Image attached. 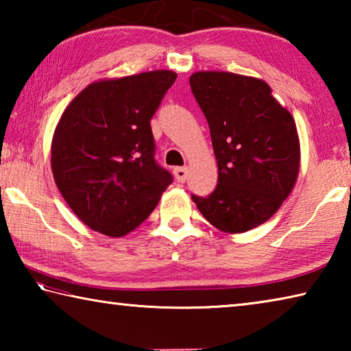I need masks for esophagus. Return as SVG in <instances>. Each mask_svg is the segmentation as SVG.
I'll list each match as a JSON object with an SVG mask.
<instances>
[{
    "mask_svg": "<svg viewBox=\"0 0 351 351\" xmlns=\"http://www.w3.org/2000/svg\"><path fill=\"white\" fill-rule=\"evenodd\" d=\"M173 175H175V180L178 182H186L189 170H187V167H176V169H173Z\"/></svg>",
    "mask_w": 351,
    "mask_h": 351,
    "instance_id": "esophagus-1",
    "label": "esophagus"
}]
</instances>
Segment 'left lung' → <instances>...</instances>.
I'll return each mask as SVG.
<instances>
[{"label":"left lung","instance_id":"obj_1","mask_svg":"<svg viewBox=\"0 0 351 351\" xmlns=\"http://www.w3.org/2000/svg\"><path fill=\"white\" fill-rule=\"evenodd\" d=\"M190 88L210 128L218 184L192 199L217 229L240 234L278 210L293 190L300 144L291 112L266 82L221 71L190 75Z\"/></svg>","mask_w":351,"mask_h":351}]
</instances>
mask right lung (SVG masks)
Here are the masks:
<instances>
[{
  "label": "right lung",
  "mask_w": 351,
  "mask_h": 351,
  "mask_svg": "<svg viewBox=\"0 0 351 351\" xmlns=\"http://www.w3.org/2000/svg\"><path fill=\"white\" fill-rule=\"evenodd\" d=\"M173 71H150L88 85L57 123L52 175L88 228L123 237L147 219L173 178L154 159L150 121Z\"/></svg>",
  "instance_id": "obj_1"
}]
</instances>
